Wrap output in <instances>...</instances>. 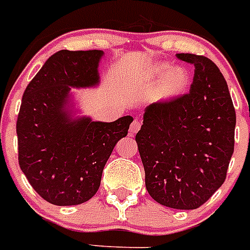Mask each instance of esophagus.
I'll return each instance as SVG.
<instances>
[{
    "mask_svg": "<svg viewBox=\"0 0 250 250\" xmlns=\"http://www.w3.org/2000/svg\"><path fill=\"white\" fill-rule=\"evenodd\" d=\"M140 128H141V121H140V119H135V121L132 122L131 128H129L131 135H135L136 132L140 131Z\"/></svg>",
    "mask_w": 250,
    "mask_h": 250,
    "instance_id": "esophagus-1",
    "label": "esophagus"
}]
</instances>
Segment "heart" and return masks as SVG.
<instances>
[{"label":"heart","instance_id":"obj_1","mask_svg":"<svg viewBox=\"0 0 250 250\" xmlns=\"http://www.w3.org/2000/svg\"><path fill=\"white\" fill-rule=\"evenodd\" d=\"M163 76L165 77L161 79L156 91V98L159 100L175 99L186 93L189 86V73L183 67H175L170 70L169 63L157 64L152 70L151 77L160 79Z\"/></svg>","mask_w":250,"mask_h":250}]
</instances>
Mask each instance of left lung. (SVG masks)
<instances>
[{
    "mask_svg": "<svg viewBox=\"0 0 250 250\" xmlns=\"http://www.w3.org/2000/svg\"><path fill=\"white\" fill-rule=\"evenodd\" d=\"M177 58L194 66L189 93L150 104L136 141L148 194L163 206L196 209L225 182L236 114L212 61L192 53Z\"/></svg>",
    "mask_w": 250,
    "mask_h": 250,
    "instance_id": "obj_1",
    "label": "left lung"
}]
</instances>
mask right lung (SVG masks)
I'll list each match as a JSON object with an SVG mask.
<instances>
[{
	"label": "right lung",
	"mask_w": 250,
	"mask_h": 250,
	"mask_svg": "<svg viewBox=\"0 0 250 250\" xmlns=\"http://www.w3.org/2000/svg\"><path fill=\"white\" fill-rule=\"evenodd\" d=\"M102 50H60L50 56L22 95L16 121L19 165L35 192L52 205L72 206L98 192L113 148L132 117L115 122L71 121L70 86L99 83Z\"/></svg>",
	"instance_id": "right-lung-1"
}]
</instances>
